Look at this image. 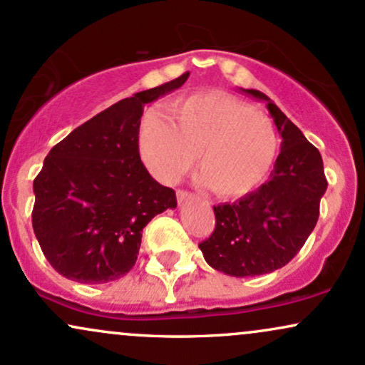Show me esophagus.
I'll return each instance as SVG.
<instances>
[{
    "label": "esophagus",
    "instance_id": "34e87169",
    "mask_svg": "<svg viewBox=\"0 0 365 365\" xmlns=\"http://www.w3.org/2000/svg\"><path fill=\"white\" fill-rule=\"evenodd\" d=\"M177 199H178L180 206H183V204L190 202V200H195L197 197L194 194H190V192H187V190H178L177 192Z\"/></svg>",
    "mask_w": 365,
    "mask_h": 365
}]
</instances>
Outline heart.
<instances>
[{"label": "heart", "instance_id": "b5f03b06", "mask_svg": "<svg viewBox=\"0 0 365 365\" xmlns=\"http://www.w3.org/2000/svg\"><path fill=\"white\" fill-rule=\"evenodd\" d=\"M279 137L266 113L220 92L175 103L168 118L142 121L139 150L158 180L175 183L194 165L212 194L245 195L257 188L276 161Z\"/></svg>", "mask_w": 365, "mask_h": 365}]
</instances>
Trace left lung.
<instances>
[{
  "mask_svg": "<svg viewBox=\"0 0 365 365\" xmlns=\"http://www.w3.org/2000/svg\"><path fill=\"white\" fill-rule=\"evenodd\" d=\"M240 91L266 103L282 150L269 182L237 202L215 206V232L199 249L216 271L245 278L273 273L300 252L317 223L328 182L321 153L284 113L261 91Z\"/></svg>",
  "mask_w": 365,
  "mask_h": 365,
  "instance_id": "obj_1",
  "label": "left lung"
}]
</instances>
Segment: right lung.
I'll list each match as a JSON object with an SVG mask.
<instances>
[{
	"label": "right lung",
	"mask_w": 365,
	"mask_h": 365,
	"mask_svg": "<svg viewBox=\"0 0 365 365\" xmlns=\"http://www.w3.org/2000/svg\"><path fill=\"white\" fill-rule=\"evenodd\" d=\"M188 72L121 99L58 142L34 180L32 228L49 264L78 283L115 282L137 261L142 230L177 195L139 154L144 106L182 87Z\"/></svg>",
	"instance_id": "right-lung-1"
}]
</instances>
